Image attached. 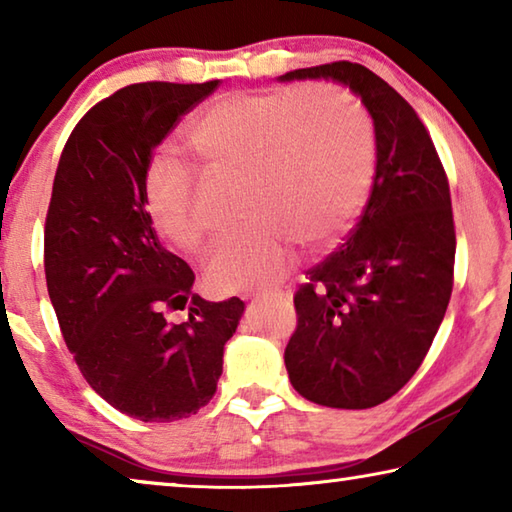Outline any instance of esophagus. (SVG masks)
<instances>
[{
    "mask_svg": "<svg viewBox=\"0 0 512 512\" xmlns=\"http://www.w3.org/2000/svg\"><path fill=\"white\" fill-rule=\"evenodd\" d=\"M268 296H277V289H257L250 293V300H259V298H268Z\"/></svg>",
    "mask_w": 512,
    "mask_h": 512,
    "instance_id": "obj_1",
    "label": "esophagus"
}]
</instances>
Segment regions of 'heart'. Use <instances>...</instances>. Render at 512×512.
Instances as JSON below:
<instances>
[{"mask_svg":"<svg viewBox=\"0 0 512 512\" xmlns=\"http://www.w3.org/2000/svg\"><path fill=\"white\" fill-rule=\"evenodd\" d=\"M189 151L207 171L241 176L244 223L216 241L205 280L237 293L280 277L293 241L307 250L336 244L366 203L375 173V131L361 103L334 85L214 101L187 133ZM146 212L171 246L192 253L205 223L194 178L173 158L146 176Z\"/></svg>","mask_w":512,"mask_h":512,"instance_id":"b5f03b06","label":"heart"}]
</instances>
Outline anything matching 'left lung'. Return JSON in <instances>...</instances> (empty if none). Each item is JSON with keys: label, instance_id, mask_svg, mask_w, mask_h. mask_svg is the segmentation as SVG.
<instances>
[{"label": "left lung", "instance_id": "1", "mask_svg": "<svg viewBox=\"0 0 512 512\" xmlns=\"http://www.w3.org/2000/svg\"><path fill=\"white\" fill-rule=\"evenodd\" d=\"M320 79L350 88L370 112L377 167L357 228L309 268L293 296L298 327L284 366L305 400L370 409L415 375L445 318L456 253L452 198L427 128L391 85L348 60L280 76Z\"/></svg>", "mask_w": 512, "mask_h": 512}]
</instances>
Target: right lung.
Masks as SVG:
<instances>
[{
  "instance_id": "obj_1",
  "label": "right lung",
  "mask_w": 512,
  "mask_h": 512,
  "mask_svg": "<svg viewBox=\"0 0 512 512\" xmlns=\"http://www.w3.org/2000/svg\"><path fill=\"white\" fill-rule=\"evenodd\" d=\"M219 81L135 83L99 101L60 155L45 223V275L88 384L142 422L187 418L212 400L244 302H207L146 212L151 155ZM185 308V324L167 310Z\"/></svg>"
}]
</instances>
